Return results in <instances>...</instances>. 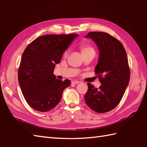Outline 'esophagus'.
<instances>
[{
    "label": "esophagus",
    "instance_id": "1",
    "mask_svg": "<svg viewBox=\"0 0 147 147\" xmlns=\"http://www.w3.org/2000/svg\"><path fill=\"white\" fill-rule=\"evenodd\" d=\"M79 81H77V80H72L71 81V84H78V83H79Z\"/></svg>",
    "mask_w": 147,
    "mask_h": 147
}]
</instances>
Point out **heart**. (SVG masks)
<instances>
[{
  "label": "heart",
  "mask_w": 147,
  "mask_h": 147,
  "mask_svg": "<svg viewBox=\"0 0 147 147\" xmlns=\"http://www.w3.org/2000/svg\"><path fill=\"white\" fill-rule=\"evenodd\" d=\"M80 50L82 54L87 53L90 52H95L94 48L90 45L88 44H83L80 46Z\"/></svg>",
  "instance_id": "b5f03b06"
}]
</instances>
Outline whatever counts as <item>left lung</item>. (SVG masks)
<instances>
[{"label": "left lung", "mask_w": 147, "mask_h": 147, "mask_svg": "<svg viewBox=\"0 0 147 147\" xmlns=\"http://www.w3.org/2000/svg\"><path fill=\"white\" fill-rule=\"evenodd\" d=\"M85 37L94 40L98 48L95 71L102 85L97 89L88 83L85 100L95 112L105 113L119 105L129 83L130 71L126 51L119 40L105 32H90Z\"/></svg>", "instance_id": "1"}]
</instances>
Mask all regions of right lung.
I'll list each match as a JSON object with an SVG mask.
<instances>
[{
  "instance_id": "1",
  "label": "right lung",
  "mask_w": 147,
  "mask_h": 147,
  "mask_svg": "<svg viewBox=\"0 0 147 147\" xmlns=\"http://www.w3.org/2000/svg\"><path fill=\"white\" fill-rule=\"evenodd\" d=\"M78 34L45 35L28 45L22 54L18 80L25 99L39 112L51 110L58 104L69 80L57 79L53 70L63 52Z\"/></svg>"
}]
</instances>
